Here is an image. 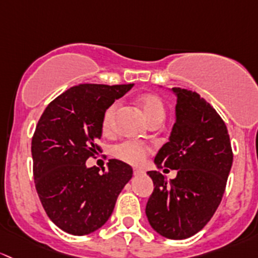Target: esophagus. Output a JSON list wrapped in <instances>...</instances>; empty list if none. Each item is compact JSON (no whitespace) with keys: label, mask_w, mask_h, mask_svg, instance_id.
I'll return each instance as SVG.
<instances>
[{"label":"esophagus","mask_w":258,"mask_h":258,"mask_svg":"<svg viewBox=\"0 0 258 258\" xmlns=\"http://www.w3.org/2000/svg\"><path fill=\"white\" fill-rule=\"evenodd\" d=\"M145 171L142 169H134V175L135 176H140V175H144Z\"/></svg>","instance_id":"34e87169"}]
</instances>
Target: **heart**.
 Returning a JSON list of instances; mask_svg holds the SVG:
<instances>
[{
    "mask_svg": "<svg viewBox=\"0 0 258 258\" xmlns=\"http://www.w3.org/2000/svg\"><path fill=\"white\" fill-rule=\"evenodd\" d=\"M145 120L150 121L153 119H161L165 115V107L164 103L158 95L155 94H143L137 100ZM116 111V104H111L107 108L102 118V130L103 133H109L113 125V119ZM150 148L144 144L133 142H124L115 145L113 148V155L119 160L128 163L130 165H140L144 163Z\"/></svg>",
    "mask_w": 258,
    "mask_h": 258,
    "instance_id": "b5f03b06",
    "label": "heart"
}]
</instances>
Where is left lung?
Wrapping results in <instances>:
<instances>
[{
  "label": "left lung",
  "instance_id": "8db88e82",
  "mask_svg": "<svg viewBox=\"0 0 258 258\" xmlns=\"http://www.w3.org/2000/svg\"><path fill=\"white\" fill-rule=\"evenodd\" d=\"M170 90L177 98L175 124L154 163L177 174L168 180L156 170L148 171L154 191L145 214L159 235L184 240L203 230L219 208L233 155L227 128L216 110L198 93Z\"/></svg>",
  "mask_w": 258,
  "mask_h": 258
}]
</instances>
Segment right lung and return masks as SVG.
Here are the masks:
<instances>
[{"mask_svg":"<svg viewBox=\"0 0 258 258\" xmlns=\"http://www.w3.org/2000/svg\"><path fill=\"white\" fill-rule=\"evenodd\" d=\"M134 84H79L50 102L32 138L37 194L53 224L74 236L100 228L133 177L132 166L110 159L108 168L86 165L100 148L105 109Z\"/></svg>","mask_w":258,"mask_h":258,"instance_id":"add662e5","label":"right lung"}]
</instances>
